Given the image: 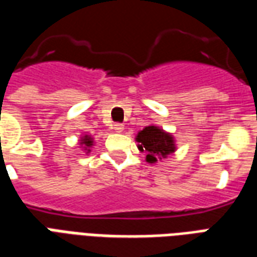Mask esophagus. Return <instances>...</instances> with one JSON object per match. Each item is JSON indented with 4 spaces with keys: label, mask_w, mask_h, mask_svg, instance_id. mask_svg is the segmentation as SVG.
<instances>
[{
    "label": "esophagus",
    "mask_w": 257,
    "mask_h": 257,
    "mask_svg": "<svg viewBox=\"0 0 257 257\" xmlns=\"http://www.w3.org/2000/svg\"><path fill=\"white\" fill-rule=\"evenodd\" d=\"M112 129H114V132H117V134H121L123 131V125L122 123H115L114 126H112Z\"/></svg>",
    "instance_id": "esophagus-1"
}]
</instances>
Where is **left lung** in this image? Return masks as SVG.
Wrapping results in <instances>:
<instances>
[{
	"instance_id": "left-lung-1",
	"label": "left lung",
	"mask_w": 257,
	"mask_h": 257,
	"mask_svg": "<svg viewBox=\"0 0 257 257\" xmlns=\"http://www.w3.org/2000/svg\"><path fill=\"white\" fill-rule=\"evenodd\" d=\"M136 142L139 143V150L146 153V161L150 164H154L158 160L161 161L162 158H167L176 150L172 135L154 125L140 131L136 136Z\"/></svg>"
}]
</instances>
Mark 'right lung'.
<instances>
[{"mask_svg": "<svg viewBox=\"0 0 257 257\" xmlns=\"http://www.w3.org/2000/svg\"><path fill=\"white\" fill-rule=\"evenodd\" d=\"M81 146L84 147V150H86L89 153L90 147L93 146V139L90 138L89 135H84V136L81 138Z\"/></svg>", "mask_w": 257, "mask_h": 257, "instance_id": "add662e5", "label": "right lung"}]
</instances>
